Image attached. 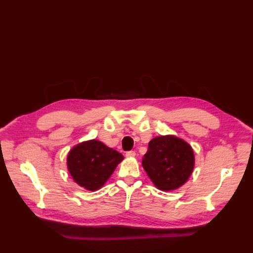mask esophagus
<instances>
[{
	"label": "esophagus",
	"mask_w": 253,
	"mask_h": 253,
	"mask_svg": "<svg viewBox=\"0 0 253 253\" xmlns=\"http://www.w3.org/2000/svg\"><path fill=\"white\" fill-rule=\"evenodd\" d=\"M126 157L127 158H135L136 152L135 151H128V152H126Z\"/></svg>",
	"instance_id": "34e87169"
}]
</instances>
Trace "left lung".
<instances>
[{
	"label": "left lung",
	"mask_w": 253,
	"mask_h": 253,
	"mask_svg": "<svg viewBox=\"0 0 253 253\" xmlns=\"http://www.w3.org/2000/svg\"><path fill=\"white\" fill-rule=\"evenodd\" d=\"M142 166L149 178L160 190H175L189 178L195 154L186 141L175 136H160L149 142Z\"/></svg>",
	"instance_id": "1"
}]
</instances>
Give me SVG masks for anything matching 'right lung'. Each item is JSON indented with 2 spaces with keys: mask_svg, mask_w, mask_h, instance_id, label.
Returning <instances> with one entry per match:
<instances>
[{
  "mask_svg": "<svg viewBox=\"0 0 253 253\" xmlns=\"http://www.w3.org/2000/svg\"><path fill=\"white\" fill-rule=\"evenodd\" d=\"M123 155L98 140L77 144L67 155V169L74 180L87 190H98L110 178Z\"/></svg>",
  "mask_w": 253,
  "mask_h": 253,
  "instance_id": "obj_1",
  "label": "right lung"
}]
</instances>
